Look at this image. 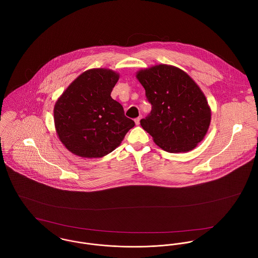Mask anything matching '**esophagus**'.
Wrapping results in <instances>:
<instances>
[{"label":"esophagus","mask_w":258,"mask_h":258,"mask_svg":"<svg viewBox=\"0 0 258 258\" xmlns=\"http://www.w3.org/2000/svg\"><path fill=\"white\" fill-rule=\"evenodd\" d=\"M140 120H141V116H139V117H137V118H135V123H136V125H139L140 124Z\"/></svg>","instance_id":"34e87169"}]
</instances>
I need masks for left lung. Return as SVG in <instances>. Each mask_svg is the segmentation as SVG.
<instances>
[{
    "label": "left lung",
    "instance_id": "1",
    "mask_svg": "<svg viewBox=\"0 0 258 258\" xmlns=\"http://www.w3.org/2000/svg\"><path fill=\"white\" fill-rule=\"evenodd\" d=\"M137 78L152 105L140 121L143 129L169 153L192 150L211 122V109L200 87L183 71L166 64L141 71Z\"/></svg>",
    "mask_w": 258,
    "mask_h": 258
}]
</instances>
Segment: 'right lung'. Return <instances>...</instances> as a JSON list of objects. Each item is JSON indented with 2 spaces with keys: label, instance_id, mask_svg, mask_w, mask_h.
<instances>
[{
  "label": "right lung",
  "instance_id": "obj_1",
  "mask_svg": "<svg viewBox=\"0 0 258 258\" xmlns=\"http://www.w3.org/2000/svg\"><path fill=\"white\" fill-rule=\"evenodd\" d=\"M119 75L103 69L80 74L58 98L54 124L62 144L75 155L100 158L109 154L135 122L110 96Z\"/></svg>",
  "mask_w": 258,
  "mask_h": 258
}]
</instances>
